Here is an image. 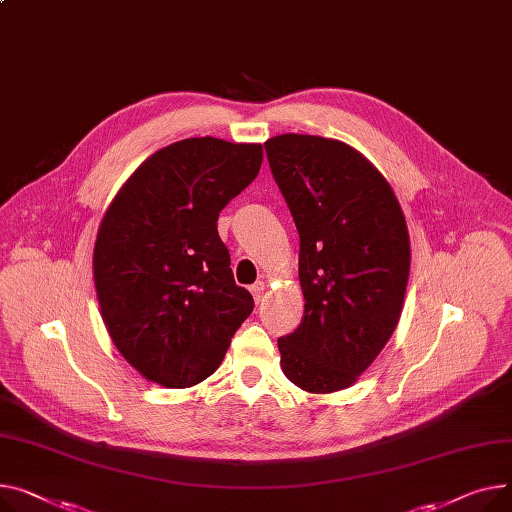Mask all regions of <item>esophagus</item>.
<instances>
[{"label":"esophagus","instance_id":"34e87169","mask_svg":"<svg viewBox=\"0 0 512 512\" xmlns=\"http://www.w3.org/2000/svg\"><path fill=\"white\" fill-rule=\"evenodd\" d=\"M251 294H253L255 302L259 304V302L263 300V296H265V282H255V284L251 286Z\"/></svg>","mask_w":512,"mask_h":512}]
</instances>
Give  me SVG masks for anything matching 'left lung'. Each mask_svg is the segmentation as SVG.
<instances>
[{
	"instance_id": "obj_1",
	"label": "left lung",
	"mask_w": 512,
	"mask_h": 512,
	"mask_svg": "<svg viewBox=\"0 0 512 512\" xmlns=\"http://www.w3.org/2000/svg\"><path fill=\"white\" fill-rule=\"evenodd\" d=\"M294 218L304 294L300 325L278 339L282 370L300 389L356 383L393 335L410 278V234L399 201L352 146L284 133L265 144Z\"/></svg>"
}]
</instances>
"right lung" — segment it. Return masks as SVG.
Here are the masks:
<instances>
[{"label":"right lung","instance_id":"add662e5","mask_svg":"<svg viewBox=\"0 0 512 512\" xmlns=\"http://www.w3.org/2000/svg\"><path fill=\"white\" fill-rule=\"evenodd\" d=\"M261 162V144L175 142L142 162L102 218L92 259L102 321L148 381L185 389L208 379L251 315L218 216Z\"/></svg>","mask_w":512,"mask_h":512}]
</instances>
